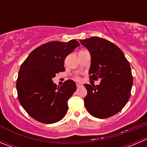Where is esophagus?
Masks as SVG:
<instances>
[{"label":"esophagus","instance_id":"34e87169","mask_svg":"<svg viewBox=\"0 0 147 147\" xmlns=\"http://www.w3.org/2000/svg\"><path fill=\"white\" fill-rule=\"evenodd\" d=\"M82 87V84L77 83V87Z\"/></svg>","mask_w":147,"mask_h":147}]
</instances>
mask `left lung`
I'll list each match as a JSON object with an SVG mask.
<instances>
[{
	"mask_svg": "<svg viewBox=\"0 0 147 147\" xmlns=\"http://www.w3.org/2000/svg\"><path fill=\"white\" fill-rule=\"evenodd\" d=\"M80 42L91 56L90 79H100L98 85L84 84L87 94L84 106L92 116L104 119L116 115L126 105L133 84L131 67L124 53L110 41L92 37Z\"/></svg>",
	"mask_w": 147,
	"mask_h": 147,
	"instance_id": "obj_1",
	"label": "left lung"
}]
</instances>
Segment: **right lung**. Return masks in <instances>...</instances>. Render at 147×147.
<instances>
[{
	"mask_svg": "<svg viewBox=\"0 0 147 147\" xmlns=\"http://www.w3.org/2000/svg\"><path fill=\"white\" fill-rule=\"evenodd\" d=\"M78 46L75 40L47 42L32 50L21 65L16 89L20 105L31 117L53 124L66 115L67 100L76 90V84L68 80L59 87L53 78L65 70V57Z\"/></svg>",
	"mask_w": 147,
	"mask_h": 147,
	"instance_id": "obj_1",
	"label": "right lung"
}]
</instances>
